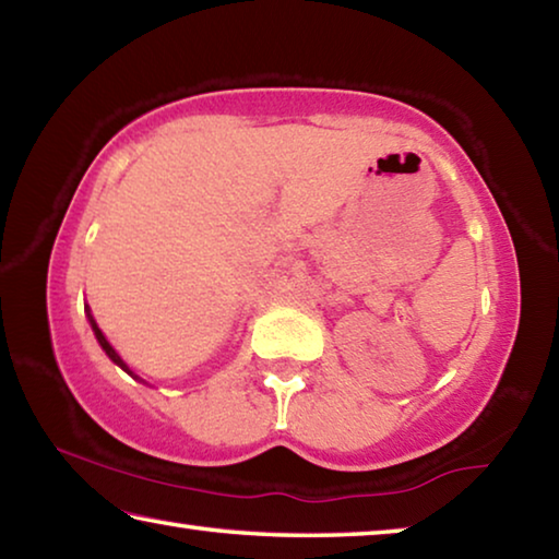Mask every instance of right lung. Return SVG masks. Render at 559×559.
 <instances>
[{"label": "right lung", "instance_id": "add662e5", "mask_svg": "<svg viewBox=\"0 0 559 559\" xmlns=\"http://www.w3.org/2000/svg\"><path fill=\"white\" fill-rule=\"evenodd\" d=\"M88 320H91V328H93V333H96V337H98V343H100V347L103 349H106V355L112 359V362H116V365H120L122 367V370H126L128 372V367H126V362H122V359H120V355L116 353V349H112L110 347V343H108V340H106V335H103L100 333V328L96 325V320H93V316H91V310H88Z\"/></svg>", "mask_w": 559, "mask_h": 559}]
</instances>
